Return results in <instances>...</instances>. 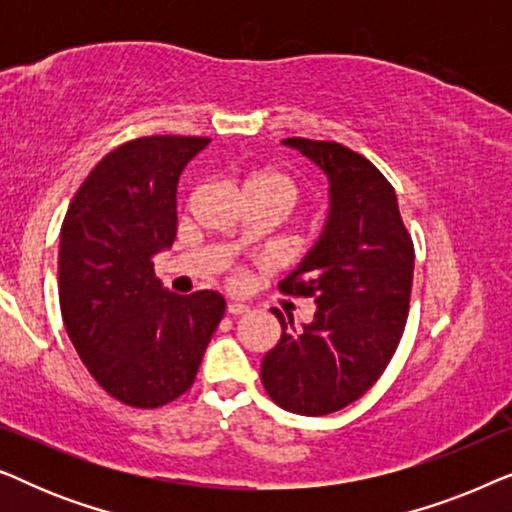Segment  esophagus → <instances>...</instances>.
Here are the masks:
<instances>
[{
    "mask_svg": "<svg viewBox=\"0 0 512 512\" xmlns=\"http://www.w3.org/2000/svg\"><path fill=\"white\" fill-rule=\"evenodd\" d=\"M226 310H228L230 317H240V314H247L249 312V307L242 305V303H228Z\"/></svg>",
    "mask_w": 512,
    "mask_h": 512,
    "instance_id": "34e87169",
    "label": "esophagus"
}]
</instances>
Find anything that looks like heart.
Wrapping results in <instances>:
<instances>
[{"label": "heart", "instance_id": "1", "mask_svg": "<svg viewBox=\"0 0 512 512\" xmlns=\"http://www.w3.org/2000/svg\"><path fill=\"white\" fill-rule=\"evenodd\" d=\"M249 195H270L279 202H284L286 209H291L300 198V188L293 177L282 170H261L254 172L247 179Z\"/></svg>", "mask_w": 512, "mask_h": 512}]
</instances>
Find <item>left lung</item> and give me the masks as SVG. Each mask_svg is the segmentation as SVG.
Listing matches in <instances>:
<instances>
[{"label":"left lung","mask_w":512,"mask_h":512,"mask_svg":"<svg viewBox=\"0 0 512 512\" xmlns=\"http://www.w3.org/2000/svg\"><path fill=\"white\" fill-rule=\"evenodd\" d=\"M328 177V216L319 240L279 284L312 296L310 324L272 314L282 338L261 363V380L279 408L319 417L347 408L377 382L408 319L415 249L394 188L377 167L335 142L291 137Z\"/></svg>","instance_id":"8db88e82"}]
</instances>
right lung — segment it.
Returning <instances> with one entry per match:
<instances>
[{
	"instance_id": "1",
	"label": "right lung",
	"mask_w": 512,
	"mask_h": 512,
	"mask_svg": "<svg viewBox=\"0 0 512 512\" xmlns=\"http://www.w3.org/2000/svg\"><path fill=\"white\" fill-rule=\"evenodd\" d=\"M207 137H139L93 167L60 230V310L97 384L132 408L191 389L226 312L216 291L177 296L153 256L177 237V184Z\"/></svg>"
}]
</instances>
